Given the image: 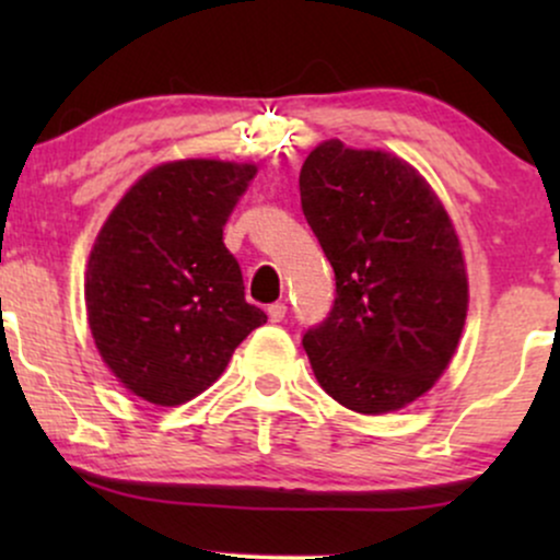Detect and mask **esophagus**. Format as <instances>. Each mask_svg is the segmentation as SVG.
I'll return each instance as SVG.
<instances>
[{
  "label": "esophagus",
  "mask_w": 560,
  "mask_h": 560,
  "mask_svg": "<svg viewBox=\"0 0 560 560\" xmlns=\"http://www.w3.org/2000/svg\"><path fill=\"white\" fill-rule=\"evenodd\" d=\"M284 316H287V302H273V305H268V318H271L273 324L284 320Z\"/></svg>",
  "instance_id": "obj_1"
}]
</instances>
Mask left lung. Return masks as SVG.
I'll use <instances>...</instances> for the list:
<instances>
[{
    "label": "left lung",
    "mask_w": 560,
    "mask_h": 560,
    "mask_svg": "<svg viewBox=\"0 0 560 560\" xmlns=\"http://www.w3.org/2000/svg\"><path fill=\"white\" fill-rule=\"evenodd\" d=\"M300 202L337 279L329 318L302 337L318 384L363 416L419 400L453 361L468 311L442 199L402 158L326 139L302 163Z\"/></svg>",
    "instance_id": "obj_1"
}]
</instances>
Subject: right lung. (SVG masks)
Instances as JSON below:
<instances>
[{
    "mask_svg": "<svg viewBox=\"0 0 560 560\" xmlns=\"http://www.w3.org/2000/svg\"><path fill=\"white\" fill-rule=\"evenodd\" d=\"M255 163L186 158L137 178L96 234L83 276L96 352L131 395L189 402L266 324L223 244Z\"/></svg>",
    "mask_w": 560,
    "mask_h": 560,
    "instance_id": "add662e5",
    "label": "right lung"
}]
</instances>
